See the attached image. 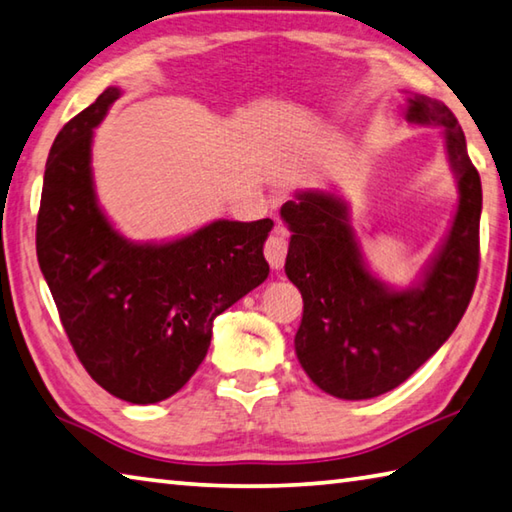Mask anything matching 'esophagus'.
<instances>
[{
    "instance_id": "obj_1",
    "label": "esophagus",
    "mask_w": 512,
    "mask_h": 512,
    "mask_svg": "<svg viewBox=\"0 0 512 512\" xmlns=\"http://www.w3.org/2000/svg\"><path fill=\"white\" fill-rule=\"evenodd\" d=\"M286 250H288L286 232L282 228H275L273 235L266 239V246H264V255L268 259V264H271V268H275V271L284 266Z\"/></svg>"
}]
</instances>
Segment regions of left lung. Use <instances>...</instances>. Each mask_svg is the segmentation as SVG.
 <instances>
[{
    "mask_svg": "<svg viewBox=\"0 0 512 512\" xmlns=\"http://www.w3.org/2000/svg\"><path fill=\"white\" fill-rule=\"evenodd\" d=\"M405 118L443 127L459 185L452 228L416 286L401 291L369 273L338 194L297 192L280 210L293 232L284 271L304 300L297 360L322 392L345 401L389 392L434 356L466 313L479 275L481 179L459 120L421 94L407 98Z\"/></svg>",
    "mask_w": 512,
    "mask_h": 512,
    "instance_id": "1",
    "label": "left lung"
}]
</instances>
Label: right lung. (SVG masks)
I'll return each instance as SVG.
<instances>
[{
	"mask_svg": "<svg viewBox=\"0 0 512 512\" xmlns=\"http://www.w3.org/2000/svg\"><path fill=\"white\" fill-rule=\"evenodd\" d=\"M120 98L109 87L55 136L37 212V262L82 367L120 401L150 405L188 383L212 322L268 277L271 219H219L165 244H134L100 210L91 141Z\"/></svg>",
	"mask_w": 512,
	"mask_h": 512,
	"instance_id": "add662e5",
	"label": "right lung"
}]
</instances>
